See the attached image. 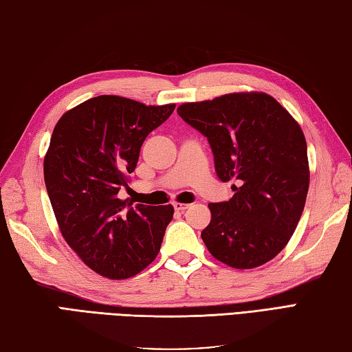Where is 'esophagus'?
Segmentation results:
<instances>
[{
	"mask_svg": "<svg viewBox=\"0 0 352 352\" xmlns=\"http://www.w3.org/2000/svg\"><path fill=\"white\" fill-rule=\"evenodd\" d=\"M173 207H175L176 211H184V210H187L190 205L188 204H182V202H175Z\"/></svg>",
	"mask_w": 352,
	"mask_h": 352,
	"instance_id": "esophagus-1",
	"label": "esophagus"
}]
</instances>
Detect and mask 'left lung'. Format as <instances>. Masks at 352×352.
<instances>
[{
  "mask_svg": "<svg viewBox=\"0 0 352 352\" xmlns=\"http://www.w3.org/2000/svg\"><path fill=\"white\" fill-rule=\"evenodd\" d=\"M177 113L207 136L217 177L231 185L228 202L208 204L202 241L219 262L251 270L287 247L309 187L307 141L299 122L263 91H239L185 102Z\"/></svg>",
  "mask_w": 352,
  "mask_h": 352,
  "instance_id": "1",
  "label": "left lung"
}]
</instances>
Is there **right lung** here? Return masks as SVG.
Here are the masks:
<instances>
[{"label": "right lung", "instance_id": "right-lung-1", "mask_svg": "<svg viewBox=\"0 0 352 352\" xmlns=\"http://www.w3.org/2000/svg\"><path fill=\"white\" fill-rule=\"evenodd\" d=\"M176 104L145 105L101 95L59 118L44 156V182L59 231L99 276L121 280L155 261L173 219V205L119 199L150 131Z\"/></svg>", "mask_w": 352, "mask_h": 352}]
</instances>
